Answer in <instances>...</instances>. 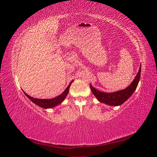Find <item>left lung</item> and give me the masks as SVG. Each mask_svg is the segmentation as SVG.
<instances>
[{"instance_id":"8db88e82","label":"left lung","mask_w":157,"mask_h":157,"mask_svg":"<svg viewBox=\"0 0 157 157\" xmlns=\"http://www.w3.org/2000/svg\"><path fill=\"white\" fill-rule=\"evenodd\" d=\"M140 76L141 65L140 67L138 73H137L134 80L124 90H119V91L113 93H105L99 91L97 89L94 88L91 84H90V88H91L93 94L98 99L99 101L105 103L109 105L118 106L122 105L123 103H124L132 96V94L134 92L140 81Z\"/></svg>"}]
</instances>
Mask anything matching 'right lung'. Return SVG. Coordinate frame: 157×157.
Segmentation results:
<instances>
[{
  "label": "right lung",
  "instance_id": "1",
  "mask_svg": "<svg viewBox=\"0 0 157 157\" xmlns=\"http://www.w3.org/2000/svg\"><path fill=\"white\" fill-rule=\"evenodd\" d=\"M73 82V80H72L70 82V84H69V86L67 87L65 90V91L61 94L59 96H57L54 98H52V99H36V98H33L29 95H27L25 92H24V94L26 95L27 97L28 98H29L30 100H31L33 103H35L36 105H37L38 106H40L42 108L44 109H48V108H52V107H54L55 106L59 105L61 102H62L65 98H66V96H67V94L69 93V90L70 88V86L71 83Z\"/></svg>",
  "mask_w": 157,
  "mask_h": 157
}]
</instances>
